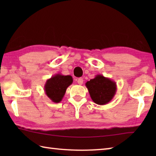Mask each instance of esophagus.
Returning <instances> with one entry per match:
<instances>
[{"instance_id": "esophagus-1", "label": "esophagus", "mask_w": 156, "mask_h": 156, "mask_svg": "<svg viewBox=\"0 0 156 156\" xmlns=\"http://www.w3.org/2000/svg\"><path fill=\"white\" fill-rule=\"evenodd\" d=\"M77 83H78V84H80V85H81V84H83V79L82 78H78V80H77Z\"/></svg>"}]
</instances>
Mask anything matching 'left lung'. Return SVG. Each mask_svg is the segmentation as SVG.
I'll return each mask as SVG.
<instances>
[{"mask_svg": "<svg viewBox=\"0 0 156 156\" xmlns=\"http://www.w3.org/2000/svg\"><path fill=\"white\" fill-rule=\"evenodd\" d=\"M92 100L97 105H104L112 100L115 95L117 85L115 81L98 74L85 83Z\"/></svg>", "mask_w": 156, "mask_h": 156, "instance_id": "8db88e82", "label": "left lung"}]
</instances>
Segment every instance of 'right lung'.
I'll use <instances>...</instances> for the list:
<instances>
[{
    "label": "right lung",
    "mask_w": 156,
    "mask_h": 156,
    "mask_svg": "<svg viewBox=\"0 0 156 156\" xmlns=\"http://www.w3.org/2000/svg\"><path fill=\"white\" fill-rule=\"evenodd\" d=\"M72 83L73 78L71 76L57 73L46 81L44 90L52 102L58 103L62 100L67 87Z\"/></svg>",
    "instance_id": "add662e5"
}]
</instances>
